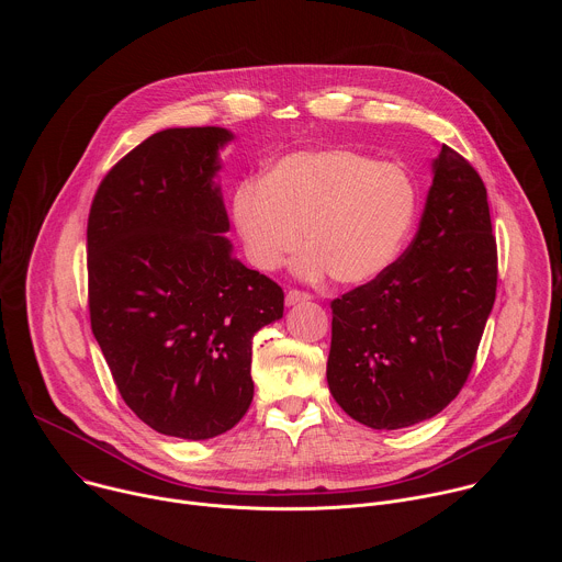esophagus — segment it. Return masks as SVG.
<instances>
[{
    "label": "esophagus",
    "mask_w": 562,
    "mask_h": 562,
    "mask_svg": "<svg viewBox=\"0 0 562 562\" xmlns=\"http://www.w3.org/2000/svg\"><path fill=\"white\" fill-rule=\"evenodd\" d=\"M308 300H311V295L304 293V291H297V289L286 291V297H284L286 306H295V304H302V302H308Z\"/></svg>",
    "instance_id": "34e87169"
}]
</instances>
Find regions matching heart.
<instances>
[{
    "mask_svg": "<svg viewBox=\"0 0 562 562\" xmlns=\"http://www.w3.org/2000/svg\"><path fill=\"white\" fill-rule=\"evenodd\" d=\"M416 211L405 167L342 146L282 155L260 182H239L231 195L235 233L256 269H280L304 245L306 226L311 249L295 271L345 284L371 282L395 262Z\"/></svg>",
    "mask_w": 562,
    "mask_h": 562,
    "instance_id": "b5f03b06",
    "label": "heart"
}]
</instances>
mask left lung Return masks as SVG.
<instances>
[{"instance_id": "left-lung-1", "label": "left lung", "mask_w": 562, "mask_h": 562, "mask_svg": "<svg viewBox=\"0 0 562 562\" xmlns=\"http://www.w3.org/2000/svg\"><path fill=\"white\" fill-rule=\"evenodd\" d=\"M418 233L382 276L331 302L327 382L371 429H403L458 395L496 300L498 254L487 189L440 146Z\"/></svg>"}]
</instances>
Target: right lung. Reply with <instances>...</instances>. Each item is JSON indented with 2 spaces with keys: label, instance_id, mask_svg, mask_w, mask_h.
<instances>
[{
  "label": "right lung",
  "instance_id": "add662e5",
  "mask_svg": "<svg viewBox=\"0 0 562 562\" xmlns=\"http://www.w3.org/2000/svg\"><path fill=\"white\" fill-rule=\"evenodd\" d=\"M220 126L150 135L106 173L89 213L93 336L131 412L150 429L209 440L254 400V336L284 293L233 258L215 176Z\"/></svg>",
  "mask_w": 562,
  "mask_h": 562
}]
</instances>
